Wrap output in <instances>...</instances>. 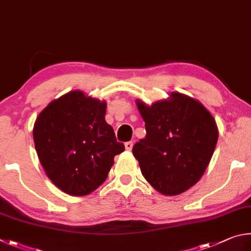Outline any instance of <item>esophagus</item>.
<instances>
[{"mask_svg":"<svg viewBox=\"0 0 251 251\" xmlns=\"http://www.w3.org/2000/svg\"><path fill=\"white\" fill-rule=\"evenodd\" d=\"M125 147H126V151H131V150H132V148H133V142H132V141L126 142Z\"/></svg>","mask_w":251,"mask_h":251,"instance_id":"esophagus-1","label":"esophagus"}]
</instances>
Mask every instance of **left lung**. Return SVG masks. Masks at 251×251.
<instances>
[{"label":"left lung","mask_w":251,"mask_h":251,"mask_svg":"<svg viewBox=\"0 0 251 251\" xmlns=\"http://www.w3.org/2000/svg\"><path fill=\"white\" fill-rule=\"evenodd\" d=\"M147 135L132 153L144 178L166 196L186 192L207 169L218 140L216 121L199 100L179 92L148 105L137 100Z\"/></svg>","instance_id":"obj_1"}]
</instances>
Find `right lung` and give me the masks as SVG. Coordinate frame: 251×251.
Wrapping results in <instances>:
<instances>
[{
    "label": "right lung",
    "instance_id": "obj_1",
    "mask_svg": "<svg viewBox=\"0 0 251 251\" xmlns=\"http://www.w3.org/2000/svg\"><path fill=\"white\" fill-rule=\"evenodd\" d=\"M107 102L74 90L38 114L33 138L48 178L64 193L85 196L97 190L125 151L105 122Z\"/></svg>",
    "mask_w": 251,
    "mask_h": 251
}]
</instances>
